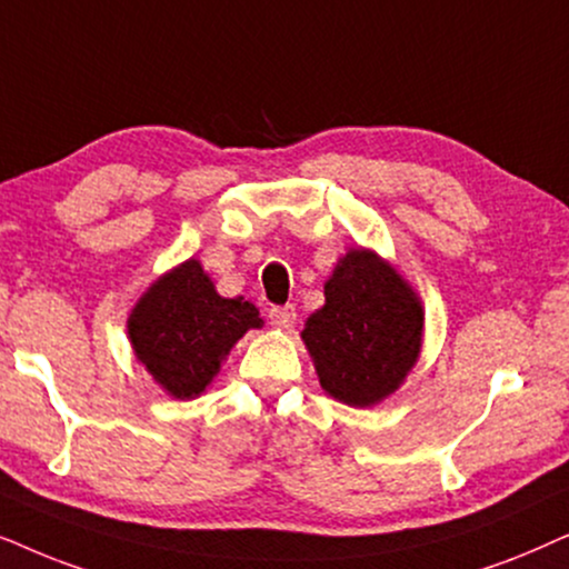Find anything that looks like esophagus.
<instances>
[{
  "label": "esophagus",
  "mask_w": 569,
  "mask_h": 569,
  "mask_svg": "<svg viewBox=\"0 0 569 569\" xmlns=\"http://www.w3.org/2000/svg\"><path fill=\"white\" fill-rule=\"evenodd\" d=\"M268 317H270L272 328H278V330H291L293 322H297V309H293L291 305H286V307H272L270 312H268Z\"/></svg>",
  "instance_id": "1"
}]
</instances>
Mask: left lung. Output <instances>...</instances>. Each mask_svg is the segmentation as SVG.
<instances>
[{
	"label": "left lung",
	"mask_w": 569,
	"mask_h": 569,
	"mask_svg": "<svg viewBox=\"0 0 569 569\" xmlns=\"http://www.w3.org/2000/svg\"><path fill=\"white\" fill-rule=\"evenodd\" d=\"M322 390L338 403L372 408L416 367L423 305L413 286L367 247H351L325 283V305L301 330Z\"/></svg>",
	"instance_id": "8db88e82"
}]
</instances>
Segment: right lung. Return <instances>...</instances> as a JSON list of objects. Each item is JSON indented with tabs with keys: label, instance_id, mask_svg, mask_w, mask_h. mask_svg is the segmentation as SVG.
Instances as JSON below:
<instances>
[{
	"label": "right lung",
	"instance_id": "add662e5",
	"mask_svg": "<svg viewBox=\"0 0 569 569\" xmlns=\"http://www.w3.org/2000/svg\"><path fill=\"white\" fill-rule=\"evenodd\" d=\"M252 328H262L260 309L221 297L194 257L158 276L127 317L134 359L177 400L200 398Z\"/></svg>",
	"mask_w": 569,
	"mask_h": 569
}]
</instances>
